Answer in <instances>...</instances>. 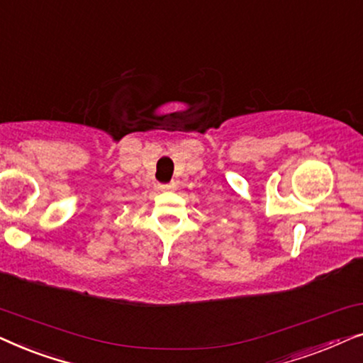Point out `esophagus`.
Listing matches in <instances>:
<instances>
[{"mask_svg": "<svg viewBox=\"0 0 363 363\" xmlns=\"http://www.w3.org/2000/svg\"><path fill=\"white\" fill-rule=\"evenodd\" d=\"M162 191H167V190H173L175 188V183H162V185H158Z\"/></svg>", "mask_w": 363, "mask_h": 363, "instance_id": "obj_1", "label": "esophagus"}]
</instances>
